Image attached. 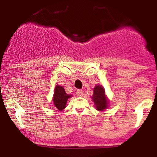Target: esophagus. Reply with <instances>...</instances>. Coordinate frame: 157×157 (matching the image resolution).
Returning a JSON list of instances; mask_svg holds the SVG:
<instances>
[{
  "label": "esophagus",
  "mask_w": 157,
  "mask_h": 157,
  "mask_svg": "<svg viewBox=\"0 0 157 157\" xmlns=\"http://www.w3.org/2000/svg\"><path fill=\"white\" fill-rule=\"evenodd\" d=\"M76 95L78 96H83V91L81 90H78L76 91Z\"/></svg>",
  "instance_id": "1"
}]
</instances>
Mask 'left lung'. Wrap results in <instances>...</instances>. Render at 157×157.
<instances>
[{
  "label": "left lung",
  "mask_w": 157,
  "mask_h": 157,
  "mask_svg": "<svg viewBox=\"0 0 157 157\" xmlns=\"http://www.w3.org/2000/svg\"><path fill=\"white\" fill-rule=\"evenodd\" d=\"M91 98L94 102L95 107L98 111H103L109 106V99L105 95V90L101 84H97L93 88V95Z\"/></svg>",
  "instance_id": "obj_1"
}]
</instances>
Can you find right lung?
I'll list each match as a JSON object with an SVG mask.
<instances>
[{
    "label": "right lung",
    "mask_w": 157,
    "mask_h": 157,
    "mask_svg": "<svg viewBox=\"0 0 157 157\" xmlns=\"http://www.w3.org/2000/svg\"><path fill=\"white\" fill-rule=\"evenodd\" d=\"M73 95H68L65 92L64 88L62 86L56 85L54 90L53 97H52V105L56 109L61 111L66 107V104L68 98H71Z\"/></svg>",
    "instance_id": "1"
}]
</instances>
